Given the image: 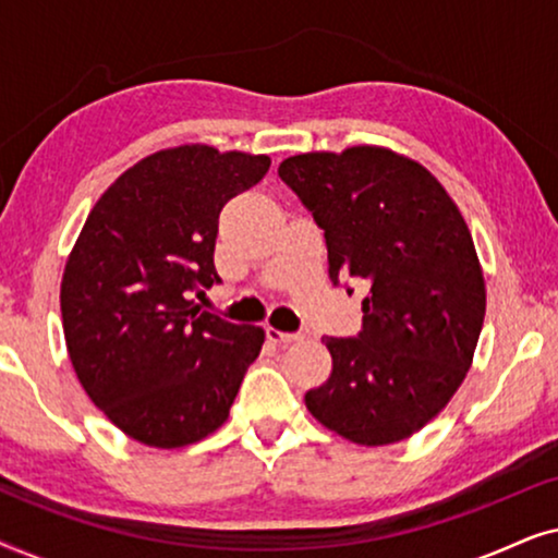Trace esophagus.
I'll list each match as a JSON object with an SVG mask.
<instances>
[{"instance_id": "esophagus-1", "label": "esophagus", "mask_w": 558, "mask_h": 558, "mask_svg": "<svg viewBox=\"0 0 558 558\" xmlns=\"http://www.w3.org/2000/svg\"><path fill=\"white\" fill-rule=\"evenodd\" d=\"M266 338H269V342H274V345H292L294 340H300V335L294 332H281L277 330V327H266Z\"/></svg>"}]
</instances>
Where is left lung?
Wrapping results in <instances>:
<instances>
[{
    "label": "left lung",
    "mask_w": 558,
    "mask_h": 558,
    "mask_svg": "<svg viewBox=\"0 0 558 558\" xmlns=\"http://www.w3.org/2000/svg\"><path fill=\"white\" fill-rule=\"evenodd\" d=\"M325 231L330 279L368 289L363 332L325 338L332 373L304 393L342 439L386 447L432 422L468 376L485 277L460 208L416 159L376 144L279 165Z\"/></svg>",
    "instance_id": "8db88e82"
}]
</instances>
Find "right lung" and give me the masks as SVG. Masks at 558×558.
Segmentation results:
<instances>
[{
	"label": "right lung",
	"instance_id": "add662e5",
	"mask_svg": "<svg viewBox=\"0 0 558 558\" xmlns=\"http://www.w3.org/2000/svg\"><path fill=\"white\" fill-rule=\"evenodd\" d=\"M269 165L208 144L159 149L111 182L68 254L60 312L73 371L142 445L178 449L220 429L262 353V327L201 312L193 296L220 281V210Z\"/></svg>",
	"mask_w": 558,
	"mask_h": 558
}]
</instances>
